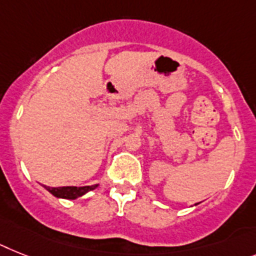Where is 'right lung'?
<instances>
[{"mask_svg": "<svg viewBox=\"0 0 256 256\" xmlns=\"http://www.w3.org/2000/svg\"><path fill=\"white\" fill-rule=\"evenodd\" d=\"M99 184L94 186H85V187H47V186H43L44 188L47 190L50 194L57 198V199H68V200H76L81 196L86 195L88 192L94 191Z\"/></svg>", "mask_w": 256, "mask_h": 256, "instance_id": "obj_1", "label": "right lung"}]
</instances>
